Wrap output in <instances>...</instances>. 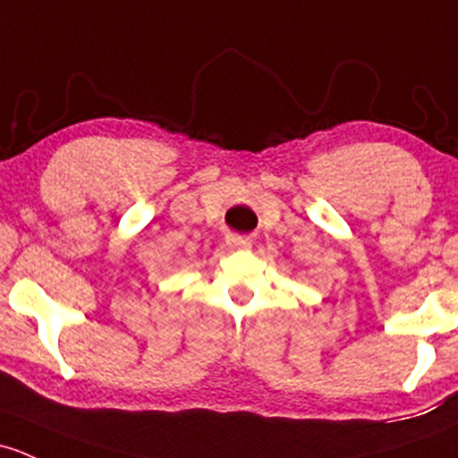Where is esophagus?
Here are the masks:
<instances>
[{
  "label": "esophagus",
  "instance_id": "34e87169",
  "mask_svg": "<svg viewBox=\"0 0 458 458\" xmlns=\"http://www.w3.org/2000/svg\"><path fill=\"white\" fill-rule=\"evenodd\" d=\"M225 243H228V248L233 250L250 248V245H252L250 237H245V234H228V237H225Z\"/></svg>",
  "mask_w": 458,
  "mask_h": 458
}]
</instances>
